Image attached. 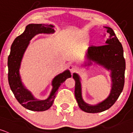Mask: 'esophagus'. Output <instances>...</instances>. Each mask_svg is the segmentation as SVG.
<instances>
[{
  "label": "esophagus",
  "instance_id": "obj_1",
  "mask_svg": "<svg viewBox=\"0 0 133 133\" xmlns=\"http://www.w3.org/2000/svg\"><path fill=\"white\" fill-rule=\"evenodd\" d=\"M68 68H69V69L70 70V72H75L76 69H77V67H76L75 65L74 64H70L69 65Z\"/></svg>",
  "mask_w": 133,
  "mask_h": 133
}]
</instances>
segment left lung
<instances>
[{
    "instance_id": "left-lung-1",
    "label": "left lung",
    "mask_w": 133,
    "mask_h": 133,
    "mask_svg": "<svg viewBox=\"0 0 133 133\" xmlns=\"http://www.w3.org/2000/svg\"><path fill=\"white\" fill-rule=\"evenodd\" d=\"M104 28H107L108 33L105 45L88 47L86 57L89 61L85 63L84 66H90L92 61L110 72L111 89L108 96L95 105L86 103L82 97L81 78L78 74H73L75 81V96L78 105L81 110L88 113L101 112L110 108L120 96L124 86L125 60L123 47L112 28L109 26Z\"/></svg>"
}]
</instances>
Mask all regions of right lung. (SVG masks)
I'll use <instances>...</instances> for the list:
<instances>
[{
  "label": "right lung",
  "mask_w": 133,
  "mask_h": 133,
  "mask_svg": "<svg viewBox=\"0 0 133 133\" xmlns=\"http://www.w3.org/2000/svg\"><path fill=\"white\" fill-rule=\"evenodd\" d=\"M55 26L52 24H30L26 26L24 32L14 40L8 58V82L13 94L25 108L34 111H44L52 107L58 88L68 78L72 77L69 70L56 75L52 81V89L48 98L39 100L33 96L23 84L19 69L21 62L31 39L36 35L54 33Z\"/></svg>",
  "instance_id": "right-lung-1"
}]
</instances>
